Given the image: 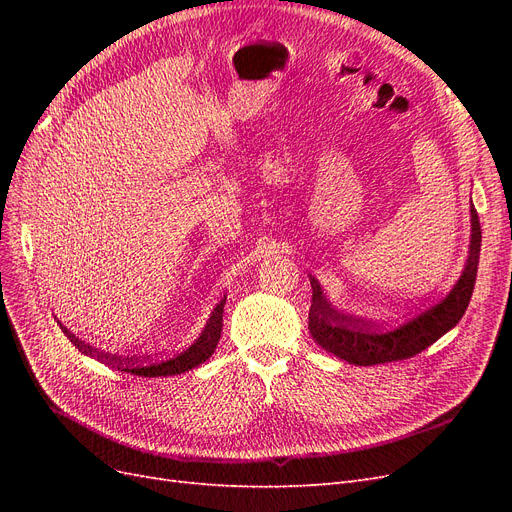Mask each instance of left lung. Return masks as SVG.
Masks as SVG:
<instances>
[{
  "label": "left lung",
  "mask_w": 512,
  "mask_h": 512,
  "mask_svg": "<svg viewBox=\"0 0 512 512\" xmlns=\"http://www.w3.org/2000/svg\"><path fill=\"white\" fill-rule=\"evenodd\" d=\"M470 224L472 235L468 260L463 265L457 284L440 303L427 307L425 312L399 324L395 329H369L367 324H359V320L337 314L335 307H331L327 297H324L318 280L309 277L314 290L312 307H309V333H312L314 342L352 365L404 361L418 352H423L433 342H438L466 314L468 303L472 299L478 271L480 239H483L480 237V222L474 205L470 207Z\"/></svg>",
  "instance_id": "obj_1"
}]
</instances>
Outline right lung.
<instances>
[{
  "mask_svg": "<svg viewBox=\"0 0 512 512\" xmlns=\"http://www.w3.org/2000/svg\"><path fill=\"white\" fill-rule=\"evenodd\" d=\"M224 305H226V297L213 307V312L205 324V329L200 331V335L194 339V344L190 348H185L183 352L175 354V356H168V359H162V361H149V363H138V359L133 361L132 364L129 361L123 363L121 356L117 359V356H111V354H104V352H98L96 348H91L89 344L81 342L79 337H74L66 327H59L64 329V333L70 337V342L79 348L83 354L87 356H96L98 361L102 363H108L113 365L121 371H128V374H134V376H143V378H158V376H175V374H183V371H190L194 367H198L200 363H205L209 356L215 352V346H218L220 342V335H222V314H224ZM132 360V359H130Z\"/></svg>",
  "mask_w": 512,
  "mask_h": 512,
  "instance_id": "1",
  "label": "right lung"
}]
</instances>
